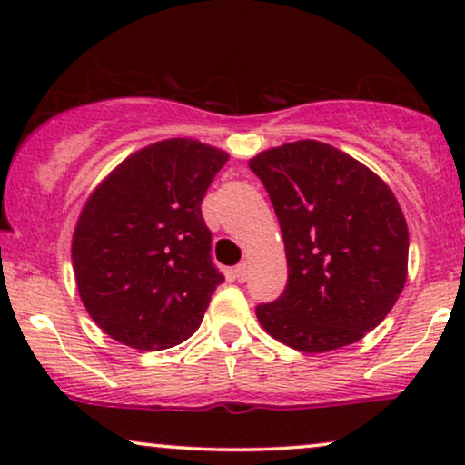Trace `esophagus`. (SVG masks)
Listing matches in <instances>:
<instances>
[{"mask_svg":"<svg viewBox=\"0 0 465 465\" xmlns=\"http://www.w3.org/2000/svg\"><path fill=\"white\" fill-rule=\"evenodd\" d=\"M247 275H250V266H247V262H239L234 266V279H237L239 283L247 282Z\"/></svg>","mask_w":465,"mask_h":465,"instance_id":"1","label":"esophagus"}]
</instances>
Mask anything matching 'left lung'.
Masks as SVG:
<instances>
[{
  "label": "left lung",
  "instance_id": "left-lung-1",
  "mask_svg": "<svg viewBox=\"0 0 465 465\" xmlns=\"http://www.w3.org/2000/svg\"><path fill=\"white\" fill-rule=\"evenodd\" d=\"M250 169L271 196L288 258V285L258 304V322L304 353L358 342L406 283L409 226L396 196L360 161L315 139L260 152Z\"/></svg>",
  "mask_w": 465,
  "mask_h": 465
}]
</instances>
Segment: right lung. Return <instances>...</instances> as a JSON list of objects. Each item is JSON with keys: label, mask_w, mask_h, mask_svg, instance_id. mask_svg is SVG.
Returning <instances> with one entry per match:
<instances>
[{"label": "right lung", "mask_w": 465, "mask_h": 465, "mask_svg": "<svg viewBox=\"0 0 465 465\" xmlns=\"http://www.w3.org/2000/svg\"><path fill=\"white\" fill-rule=\"evenodd\" d=\"M228 154L175 137L124 158L88 196L72 239L75 285L93 322L139 351L196 332L224 282L201 203Z\"/></svg>", "instance_id": "add662e5"}]
</instances>
